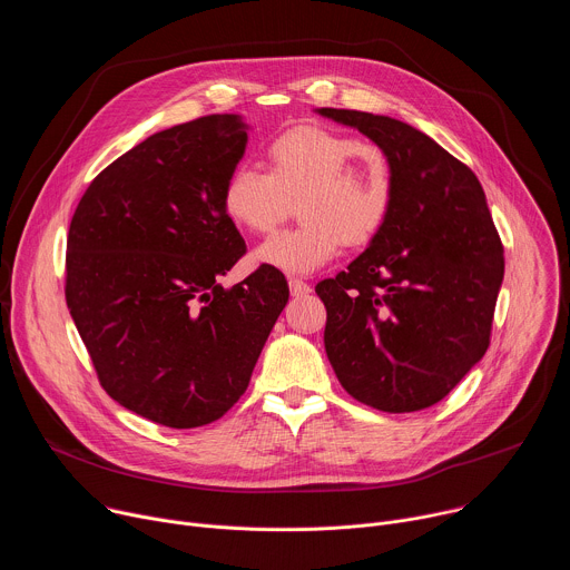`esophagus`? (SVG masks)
Segmentation results:
<instances>
[{"instance_id":"1","label":"esophagus","mask_w":570,"mask_h":570,"mask_svg":"<svg viewBox=\"0 0 570 570\" xmlns=\"http://www.w3.org/2000/svg\"><path fill=\"white\" fill-rule=\"evenodd\" d=\"M288 288H291V295L293 297H302V295H308L311 293V286L297 277H291L288 279Z\"/></svg>"}]
</instances>
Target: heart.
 <instances>
[{
  "mask_svg": "<svg viewBox=\"0 0 570 570\" xmlns=\"http://www.w3.org/2000/svg\"><path fill=\"white\" fill-rule=\"evenodd\" d=\"M268 174L248 165L229 171L223 209L253 234L273 232L297 203V227L268 238L255 262L306 275L332 262L343 240L363 246L385 225L394 203L387 155L358 137L320 126H295L268 148Z\"/></svg>",
  "mask_w": 570,
  "mask_h": 570,
  "instance_id": "1",
  "label": "heart"
}]
</instances>
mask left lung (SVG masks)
Segmentation results:
<instances>
[{
    "label": "left lung",
    "instance_id": "8db88e82",
    "mask_svg": "<svg viewBox=\"0 0 570 570\" xmlns=\"http://www.w3.org/2000/svg\"><path fill=\"white\" fill-rule=\"evenodd\" d=\"M390 159L394 203L347 271L322 279L324 350L341 385L383 413L444 399L490 347L505 259L473 171L392 117L320 108Z\"/></svg>",
    "mask_w": 570,
    "mask_h": 570
}]
</instances>
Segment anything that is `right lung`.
I'll use <instances>...</instances> for the list:
<instances>
[{"label":"right lung","mask_w":570,"mask_h":570,"mask_svg":"<svg viewBox=\"0 0 570 570\" xmlns=\"http://www.w3.org/2000/svg\"><path fill=\"white\" fill-rule=\"evenodd\" d=\"M246 144L238 115L159 130L106 167L71 216L65 299L99 381L124 409L169 429L232 409L288 302L271 266L218 284L246 255L223 209Z\"/></svg>","instance_id":"1"}]
</instances>
